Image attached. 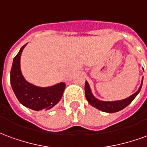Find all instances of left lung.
<instances>
[{"instance_id":"1","label":"left lung","mask_w":147,"mask_h":147,"mask_svg":"<svg viewBox=\"0 0 147 147\" xmlns=\"http://www.w3.org/2000/svg\"><path fill=\"white\" fill-rule=\"evenodd\" d=\"M142 81H143V78H142V83H141V85L139 86V90L135 94H133L132 95H131L128 98L123 99V100H120V101L104 102V101H100L98 99H97L93 95L90 87L89 84H88V83L86 81V83H85V95H86V100L88 101V102L92 106L95 107L96 109H98L99 110L103 111V112L113 113H116V112H118V111L123 109L127 107L131 102H132L134 98L140 92V90L142 88Z\"/></svg>"}]
</instances>
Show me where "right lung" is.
<instances>
[{"instance_id": "add662e5", "label": "right lung", "mask_w": 147, "mask_h": 147, "mask_svg": "<svg viewBox=\"0 0 147 147\" xmlns=\"http://www.w3.org/2000/svg\"><path fill=\"white\" fill-rule=\"evenodd\" d=\"M25 44L13 59L10 80L15 94L22 105L35 111L53 108L61 101L65 89V83H60L49 87H39L28 83L20 69V57Z\"/></svg>"}]
</instances>
